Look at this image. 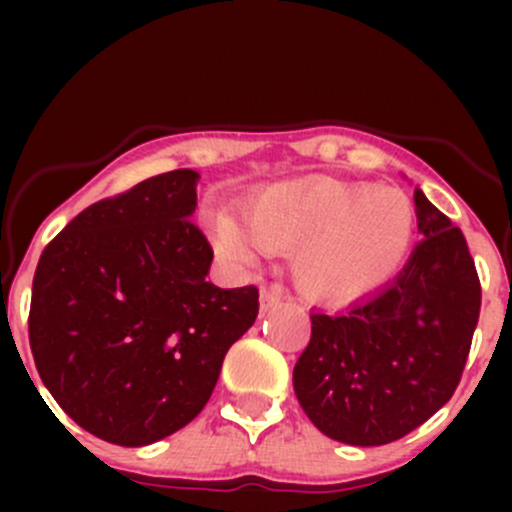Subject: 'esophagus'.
I'll list each match as a JSON object with an SVG mask.
<instances>
[{
	"instance_id": "1",
	"label": "esophagus",
	"mask_w": 512,
	"mask_h": 512,
	"mask_svg": "<svg viewBox=\"0 0 512 512\" xmlns=\"http://www.w3.org/2000/svg\"><path fill=\"white\" fill-rule=\"evenodd\" d=\"M282 297H285V289H282L280 285L262 287V292H260V304H262V312H270L272 307H277V304L282 302Z\"/></svg>"
}]
</instances>
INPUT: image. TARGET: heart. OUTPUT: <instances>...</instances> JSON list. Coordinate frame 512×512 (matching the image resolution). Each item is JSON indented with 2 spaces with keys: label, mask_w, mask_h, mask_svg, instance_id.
<instances>
[{
  "label": "heart",
  "mask_w": 512,
  "mask_h": 512,
  "mask_svg": "<svg viewBox=\"0 0 512 512\" xmlns=\"http://www.w3.org/2000/svg\"><path fill=\"white\" fill-rule=\"evenodd\" d=\"M242 223L218 218L215 245L242 265L257 247L292 252V277L312 302L344 304L389 280L409 252L416 210L399 188L309 175L242 203Z\"/></svg>",
  "instance_id": "b5f03b06"
}]
</instances>
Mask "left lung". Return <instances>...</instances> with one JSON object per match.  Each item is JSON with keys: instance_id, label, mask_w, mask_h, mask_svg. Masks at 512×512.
Returning <instances> with one entry per match:
<instances>
[{"instance_id": "obj_1", "label": "left lung", "mask_w": 512, "mask_h": 512, "mask_svg": "<svg viewBox=\"0 0 512 512\" xmlns=\"http://www.w3.org/2000/svg\"><path fill=\"white\" fill-rule=\"evenodd\" d=\"M423 240L391 285L344 314H312L294 394L334 441L384 446L428 421L456 391L480 314L468 242L414 193Z\"/></svg>"}]
</instances>
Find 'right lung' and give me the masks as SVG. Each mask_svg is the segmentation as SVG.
<instances>
[{"mask_svg": "<svg viewBox=\"0 0 512 512\" xmlns=\"http://www.w3.org/2000/svg\"><path fill=\"white\" fill-rule=\"evenodd\" d=\"M198 173H160L76 215L39 257L29 344L41 381L81 428L146 446L188 426L260 289L205 280L213 247L190 220Z\"/></svg>", "mask_w": 512, "mask_h": 512, "instance_id": "right-lung-1", "label": "right lung"}]
</instances>
